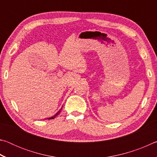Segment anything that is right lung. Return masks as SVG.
I'll return each instance as SVG.
<instances>
[{
	"label": "right lung",
	"instance_id": "obj_1",
	"mask_svg": "<svg viewBox=\"0 0 157 157\" xmlns=\"http://www.w3.org/2000/svg\"><path fill=\"white\" fill-rule=\"evenodd\" d=\"M62 109H61L59 111H58V112L56 113V114H55V115L54 116H52V117H50V118H47L46 119H53V118H55V117H56L57 115H58V114H59V113L61 112V111H62Z\"/></svg>",
	"mask_w": 157,
	"mask_h": 157
}]
</instances>
